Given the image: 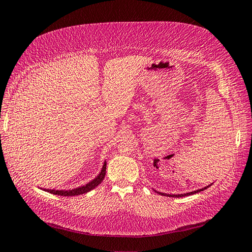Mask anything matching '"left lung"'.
I'll return each mask as SVG.
<instances>
[{"mask_svg": "<svg viewBox=\"0 0 252 252\" xmlns=\"http://www.w3.org/2000/svg\"><path fill=\"white\" fill-rule=\"evenodd\" d=\"M208 187V186H207ZM207 187H205V189H197V190H195V191H190V193H187V194H181V195H168V194H163V193H158V194H161V195H165V196H171V197H184V196H189V195H191V194H196V193H199V191H202V190H204V189H207Z\"/></svg>", "mask_w": 252, "mask_h": 252, "instance_id": "obj_1", "label": "left lung"}]
</instances>
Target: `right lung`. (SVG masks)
I'll return each mask as SVG.
<instances>
[{
  "instance_id": "add662e5",
  "label": "right lung",
  "mask_w": 252,
  "mask_h": 252,
  "mask_svg": "<svg viewBox=\"0 0 252 252\" xmlns=\"http://www.w3.org/2000/svg\"><path fill=\"white\" fill-rule=\"evenodd\" d=\"M106 168H107V163L104 162L102 170L100 172L99 175L94 178V181H91L88 184L85 186L78 187V189H71V190H55V189H45L46 191H49L50 194H55L58 196H76V195H80V194H85L87 191H89L91 189H94L97 187L99 184H101V182L103 181L104 176H106Z\"/></svg>"
}]
</instances>
